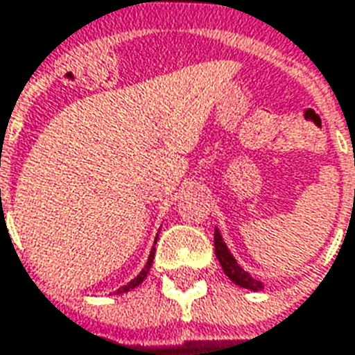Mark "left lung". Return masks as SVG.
Here are the masks:
<instances>
[{
    "instance_id": "8db88e82",
    "label": "left lung",
    "mask_w": 355,
    "mask_h": 355,
    "mask_svg": "<svg viewBox=\"0 0 355 355\" xmlns=\"http://www.w3.org/2000/svg\"><path fill=\"white\" fill-rule=\"evenodd\" d=\"M214 244H216V255L221 266H223L225 274L231 278L236 286L245 287V289H252V291H261L263 289V284L259 280H255L250 276V272H245L242 266L238 265L236 259L232 257L229 248L223 242V236L219 234V231L216 229V234H214Z\"/></svg>"
}]
</instances>
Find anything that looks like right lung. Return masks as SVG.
<instances>
[{
	"label": "right lung",
	"instance_id": "1",
	"mask_svg": "<svg viewBox=\"0 0 355 355\" xmlns=\"http://www.w3.org/2000/svg\"><path fill=\"white\" fill-rule=\"evenodd\" d=\"M153 257H155V248H153L151 253H149V259H147L146 266H144V270H141V272H139L138 276L134 278V280L128 282L126 286L119 287V289H117V291H115V293H117V295H119V293H126V291H130V289H134V287H138L139 284H141V282L146 280L147 274H149V268H151V265H153Z\"/></svg>",
	"mask_w": 355,
	"mask_h": 355
}]
</instances>
